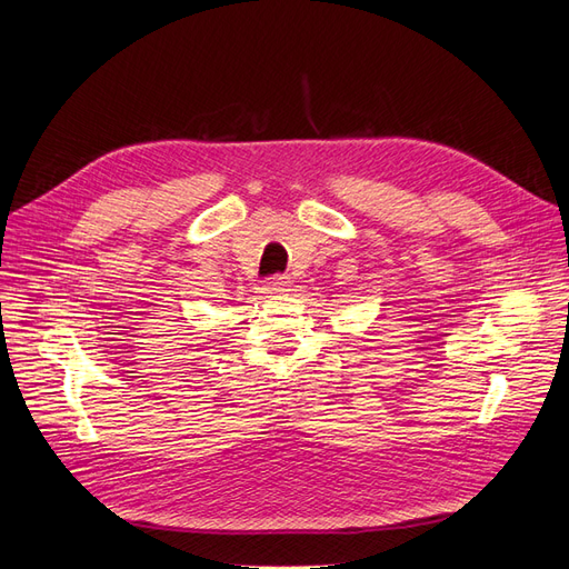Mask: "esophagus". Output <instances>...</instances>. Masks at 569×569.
I'll list each match as a JSON object with an SVG mask.
<instances>
[{
    "instance_id": "34e87169",
    "label": "esophagus",
    "mask_w": 569,
    "mask_h": 569,
    "mask_svg": "<svg viewBox=\"0 0 569 569\" xmlns=\"http://www.w3.org/2000/svg\"><path fill=\"white\" fill-rule=\"evenodd\" d=\"M268 295H282V291L289 289V278L287 274H274V278H270L263 287Z\"/></svg>"
}]
</instances>
